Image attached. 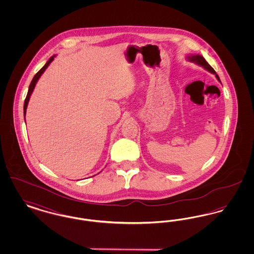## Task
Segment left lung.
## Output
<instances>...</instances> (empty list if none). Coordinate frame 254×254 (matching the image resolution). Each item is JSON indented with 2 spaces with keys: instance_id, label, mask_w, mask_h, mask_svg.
Masks as SVG:
<instances>
[{
  "instance_id": "1",
  "label": "left lung",
  "mask_w": 254,
  "mask_h": 254,
  "mask_svg": "<svg viewBox=\"0 0 254 254\" xmlns=\"http://www.w3.org/2000/svg\"><path fill=\"white\" fill-rule=\"evenodd\" d=\"M187 59H188V61H190V62H192L194 64H198V65L202 66L203 68H205V70H207L208 72L214 74V75H215V77L217 78L218 81L221 83L220 78H219L217 73L215 72V70H214V69H213V68L208 64V63L205 60V58H204L203 56H201V55H199V54H197V55L190 54V55H188V56H187Z\"/></svg>"
}]
</instances>
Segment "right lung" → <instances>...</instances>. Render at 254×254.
Wrapping results in <instances>:
<instances>
[{"mask_svg":"<svg viewBox=\"0 0 254 254\" xmlns=\"http://www.w3.org/2000/svg\"><path fill=\"white\" fill-rule=\"evenodd\" d=\"M54 58H55V55H53L52 57H50V59H49L47 63H46V64L38 71V72L35 74V76L33 77V79H32V81H31V83H30V85H29V87H28V91H27V95H26V98H25V100H24V121H25V113H26V108H27V105H28V102H29V99H30V96H31V94H32V92H33V89H34V87H35V85H36L37 82H38V80L40 79V77L42 76V74L45 72V70L48 68V66H49V64H50V63L52 62V61L54 60Z\"/></svg>","mask_w":254,"mask_h":254,"instance_id":"obj_1","label":"right lung"}]
</instances>
